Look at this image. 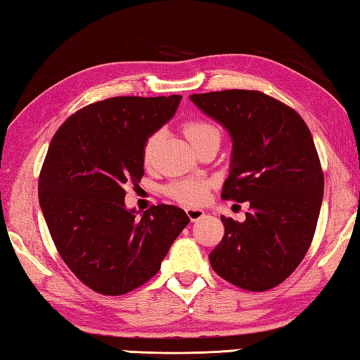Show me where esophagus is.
<instances>
[{
	"label": "esophagus",
	"instance_id": "1",
	"mask_svg": "<svg viewBox=\"0 0 360 360\" xmlns=\"http://www.w3.org/2000/svg\"><path fill=\"white\" fill-rule=\"evenodd\" d=\"M186 215L188 218L191 219V221H196V219L202 218L205 215V212L202 209H194V207H186Z\"/></svg>",
	"mask_w": 360,
	"mask_h": 360
}]
</instances>
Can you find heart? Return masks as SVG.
<instances>
[{"label": "heart", "mask_w": 360, "mask_h": 360, "mask_svg": "<svg viewBox=\"0 0 360 360\" xmlns=\"http://www.w3.org/2000/svg\"><path fill=\"white\" fill-rule=\"evenodd\" d=\"M184 132L188 137V141H190L194 147V145L202 141L204 137L212 136V134H219V129L213 123L205 122V120H190V122H186L184 124ZM160 142H161L160 131L153 132V134L145 141L143 150H142V158H143L145 166H150V164L155 161V155H156L158 147H160ZM210 185H212L210 181L205 179L180 180V181H174V184H170L167 186V194L179 200V202L196 205V204L204 202L207 198V193L210 190Z\"/></svg>", "instance_id": "heart-1"}]
</instances>
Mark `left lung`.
<instances>
[{"label": "left lung", "mask_w": 360, "mask_h": 360, "mask_svg": "<svg viewBox=\"0 0 360 360\" xmlns=\"http://www.w3.org/2000/svg\"><path fill=\"white\" fill-rule=\"evenodd\" d=\"M190 99L231 136L221 198L250 202L245 221L221 217L224 236L209 256L212 267L238 288L267 291L297 269L316 231L324 175L311 132L297 112L261 91Z\"/></svg>", "instance_id": "left-lung-1"}]
</instances>
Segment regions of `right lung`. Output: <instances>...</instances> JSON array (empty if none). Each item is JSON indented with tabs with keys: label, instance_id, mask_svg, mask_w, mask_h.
<instances>
[{
	"label": "right lung",
	"instance_id": "add662e5",
	"mask_svg": "<svg viewBox=\"0 0 360 360\" xmlns=\"http://www.w3.org/2000/svg\"><path fill=\"white\" fill-rule=\"evenodd\" d=\"M180 94L118 96L69 117L49 145L39 204L63 261L93 291L120 295L148 281L190 218L175 205L137 217L124 185L141 181L145 141L175 115Z\"/></svg>",
	"mask_w": 360,
	"mask_h": 360
}]
</instances>
